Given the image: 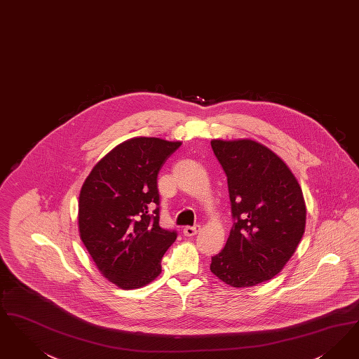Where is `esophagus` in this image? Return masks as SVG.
Here are the masks:
<instances>
[{"instance_id": "esophagus-1", "label": "esophagus", "mask_w": 359, "mask_h": 359, "mask_svg": "<svg viewBox=\"0 0 359 359\" xmlns=\"http://www.w3.org/2000/svg\"><path fill=\"white\" fill-rule=\"evenodd\" d=\"M201 231V226H187L184 227V230H183V233L186 235V236H194V235H196L198 232Z\"/></svg>"}]
</instances>
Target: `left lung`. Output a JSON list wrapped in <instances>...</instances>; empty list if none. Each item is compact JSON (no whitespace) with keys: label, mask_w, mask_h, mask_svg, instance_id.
Here are the masks:
<instances>
[{"label":"left lung","mask_w":359,"mask_h":359,"mask_svg":"<svg viewBox=\"0 0 359 359\" xmlns=\"http://www.w3.org/2000/svg\"><path fill=\"white\" fill-rule=\"evenodd\" d=\"M227 175L235 220L211 273L231 287L273 279L294 255L306 226L301 186L286 163L251 139L211 142Z\"/></svg>","instance_id":"1"}]
</instances>
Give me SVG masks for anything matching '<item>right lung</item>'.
<instances>
[{
	"instance_id": "right-lung-1",
	"label": "right lung",
	"mask_w": 359,
	"mask_h": 359,
	"mask_svg": "<svg viewBox=\"0 0 359 359\" xmlns=\"http://www.w3.org/2000/svg\"><path fill=\"white\" fill-rule=\"evenodd\" d=\"M180 145L129 139L101 158L81 187L80 238L102 276L123 290L155 280L177 236L158 226V175Z\"/></svg>"
}]
</instances>
